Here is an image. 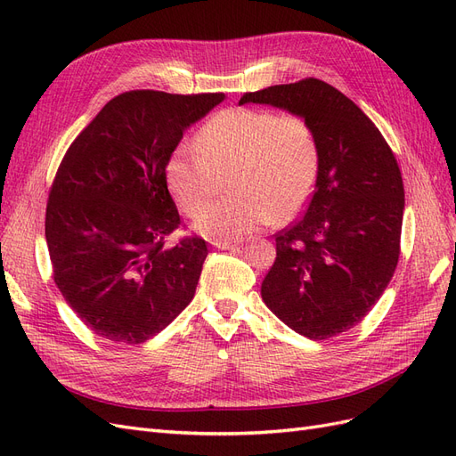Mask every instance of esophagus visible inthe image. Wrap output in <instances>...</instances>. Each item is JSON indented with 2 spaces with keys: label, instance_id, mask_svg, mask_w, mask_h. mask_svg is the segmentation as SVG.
<instances>
[{
  "label": "esophagus",
  "instance_id": "1",
  "mask_svg": "<svg viewBox=\"0 0 456 456\" xmlns=\"http://www.w3.org/2000/svg\"><path fill=\"white\" fill-rule=\"evenodd\" d=\"M238 245H240L238 241H213V247H216V249H223V251L236 249Z\"/></svg>",
  "mask_w": 456,
  "mask_h": 456
}]
</instances>
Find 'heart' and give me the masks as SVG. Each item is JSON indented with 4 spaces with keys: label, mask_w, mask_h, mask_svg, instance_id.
Listing matches in <instances>:
<instances>
[{
    "label": "heart",
    "mask_w": 456,
    "mask_h": 456,
    "mask_svg": "<svg viewBox=\"0 0 456 456\" xmlns=\"http://www.w3.org/2000/svg\"><path fill=\"white\" fill-rule=\"evenodd\" d=\"M322 151L310 123L295 114L228 108L198 131L194 150L178 146L165 163V184L176 207L198 216L229 175L232 196L196 220L201 236L230 241L260 226L293 220L310 201Z\"/></svg>",
    "instance_id": "obj_1"
}]
</instances>
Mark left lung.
<instances>
[{
  "mask_svg": "<svg viewBox=\"0 0 456 456\" xmlns=\"http://www.w3.org/2000/svg\"><path fill=\"white\" fill-rule=\"evenodd\" d=\"M305 118L322 165L305 215L275 233V262L260 287L265 305L312 340L360 323L388 287L405 209L394 151L360 106L322 79L245 93Z\"/></svg>",
  "mask_w": 456,
  "mask_h": 456,
  "instance_id": "1",
  "label": "left lung"
}]
</instances>
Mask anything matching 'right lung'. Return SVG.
Listing matches in <instances>:
<instances>
[{
  "instance_id": "add662e5",
  "label": "right lung",
  "mask_w": 456,
  "mask_h": 456,
  "mask_svg": "<svg viewBox=\"0 0 456 456\" xmlns=\"http://www.w3.org/2000/svg\"><path fill=\"white\" fill-rule=\"evenodd\" d=\"M224 93L129 91L77 134L54 176L45 240L59 291L94 335L141 344L194 298L205 240H165L181 224L165 163Z\"/></svg>"
}]
</instances>
